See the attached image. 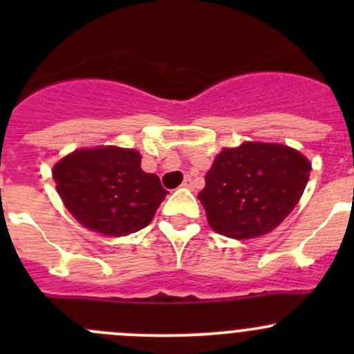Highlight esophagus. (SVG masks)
I'll list each match as a JSON object with an SVG mask.
<instances>
[{
    "label": "esophagus",
    "mask_w": 354,
    "mask_h": 354,
    "mask_svg": "<svg viewBox=\"0 0 354 354\" xmlns=\"http://www.w3.org/2000/svg\"><path fill=\"white\" fill-rule=\"evenodd\" d=\"M181 187H183V188H194V181H192V178L190 176L185 178V181L181 183Z\"/></svg>",
    "instance_id": "esophagus-1"
}]
</instances>
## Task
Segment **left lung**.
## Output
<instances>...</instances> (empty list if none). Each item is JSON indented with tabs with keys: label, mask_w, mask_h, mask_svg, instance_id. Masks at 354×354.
I'll return each mask as SVG.
<instances>
[{
	"label": "left lung",
	"mask_w": 354,
	"mask_h": 354,
	"mask_svg": "<svg viewBox=\"0 0 354 354\" xmlns=\"http://www.w3.org/2000/svg\"><path fill=\"white\" fill-rule=\"evenodd\" d=\"M312 164L281 144L245 142L223 149L198 200L216 233L250 240L279 226L301 198Z\"/></svg>",
	"instance_id": "8db88e82"
}]
</instances>
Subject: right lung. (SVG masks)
<instances>
[{"mask_svg":"<svg viewBox=\"0 0 354 354\" xmlns=\"http://www.w3.org/2000/svg\"><path fill=\"white\" fill-rule=\"evenodd\" d=\"M133 149H80L53 167L56 190L71 216L104 236L144 230L167 190L140 167Z\"/></svg>","mask_w":354,"mask_h":354,"instance_id":"obj_1","label":"right lung"}]
</instances>
